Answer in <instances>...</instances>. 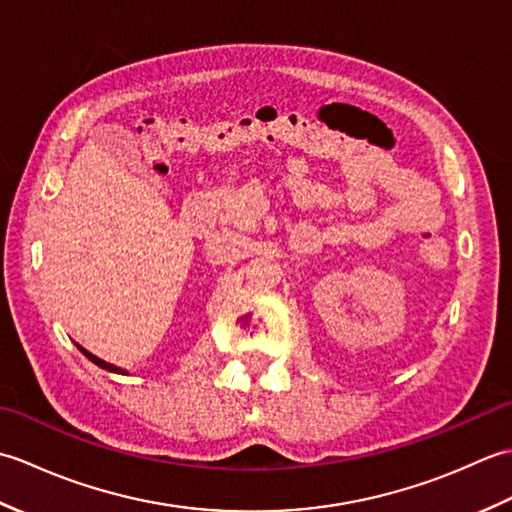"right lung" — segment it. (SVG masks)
Wrapping results in <instances>:
<instances>
[{
    "label": "right lung",
    "instance_id": "right-lung-1",
    "mask_svg": "<svg viewBox=\"0 0 512 512\" xmlns=\"http://www.w3.org/2000/svg\"><path fill=\"white\" fill-rule=\"evenodd\" d=\"M76 347H79V350L85 354V356H88L90 358V361L94 363V365H99V367H103V369H107V372H114V374H127L125 372V369H121V367H116V365H112V363H105L103 361V358H99V356H94L92 352H88V350H85V347H81V345H76Z\"/></svg>",
    "mask_w": 512,
    "mask_h": 512
}]
</instances>
